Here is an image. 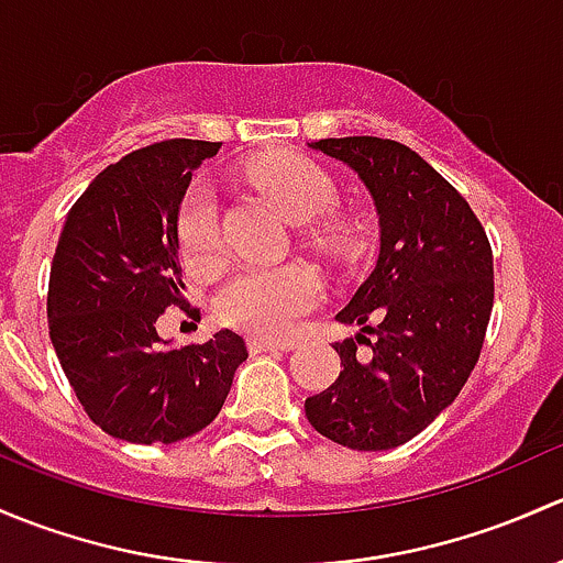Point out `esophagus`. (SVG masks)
I'll return each instance as SVG.
<instances>
[{"label": "esophagus", "instance_id": "34e87169", "mask_svg": "<svg viewBox=\"0 0 563 563\" xmlns=\"http://www.w3.org/2000/svg\"><path fill=\"white\" fill-rule=\"evenodd\" d=\"M292 344H282V341H265V339H249V352L260 355V352H287Z\"/></svg>", "mask_w": 563, "mask_h": 563}]
</instances>
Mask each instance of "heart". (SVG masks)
<instances>
[{
  "mask_svg": "<svg viewBox=\"0 0 563 563\" xmlns=\"http://www.w3.org/2000/svg\"><path fill=\"white\" fill-rule=\"evenodd\" d=\"M249 181L300 228V241L328 260H350L361 246V222L339 208L333 176L298 152H271L249 165ZM181 249L195 265H213L222 254L219 208L208 192H192L178 217ZM322 282L306 265L243 271L217 295L222 322L260 339H287L320 303Z\"/></svg>",
  "mask_w": 563,
  "mask_h": 563,
  "instance_id": "obj_1",
  "label": "heart"
}]
</instances>
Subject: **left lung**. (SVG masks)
<instances>
[{
	"mask_svg": "<svg viewBox=\"0 0 563 563\" xmlns=\"http://www.w3.org/2000/svg\"><path fill=\"white\" fill-rule=\"evenodd\" d=\"M314 148L355 167L376 200L382 249L341 322L374 340L339 341L344 371L306 398V417L350 450H393L448 409L479 361L494 309V252L448 178L387 137H324ZM366 343L368 358L356 355Z\"/></svg>",
	"mask_w": 563,
	"mask_h": 563,
	"instance_id": "left-lung-1",
	"label": "left lung"
}]
</instances>
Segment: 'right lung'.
Masks as SVG:
<instances>
[{
    "label": "right lung",
    "mask_w": 563,
    "mask_h": 563,
    "mask_svg": "<svg viewBox=\"0 0 563 563\" xmlns=\"http://www.w3.org/2000/svg\"><path fill=\"white\" fill-rule=\"evenodd\" d=\"M219 143H152L106 167L69 208L48 282V328L65 376L95 426L135 444H170L222 409L249 357L233 330L167 350L156 320L184 300L178 208Z\"/></svg>",
    "instance_id": "right-lung-1"
}]
</instances>
